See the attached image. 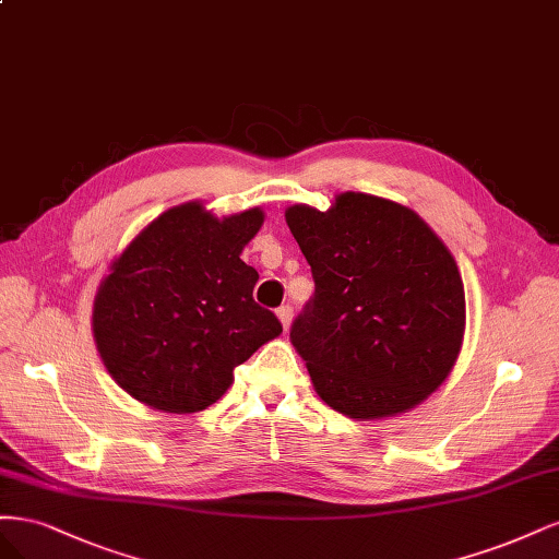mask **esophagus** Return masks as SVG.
<instances>
[{
  "label": "esophagus",
  "mask_w": 559,
  "mask_h": 559,
  "mask_svg": "<svg viewBox=\"0 0 559 559\" xmlns=\"http://www.w3.org/2000/svg\"><path fill=\"white\" fill-rule=\"evenodd\" d=\"M276 316H278V320H281L283 330L287 332V328H290V322H293V306H290V304H283L281 309L276 311Z\"/></svg>",
  "instance_id": "34e87169"
}]
</instances>
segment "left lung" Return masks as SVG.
<instances>
[{
  "label": "left lung",
  "instance_id": "obj_1",
  "mask_svg": "<svg viewBox=\"0 0 559 559\" xmlns=\"http://www.w3.org/2000/svg\"><path fill=\"white\" fill-rule=\"evenodd\" d=\"M285 221L316 283L290 328L316 392L367 420L420 404L464 336V285L443 241L411 209L365 192L330 211L290 206Z\"/></svg>",
  "mask_w": 559,
  "mask_h": 559
}]
</instances>
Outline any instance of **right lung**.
Wrapping results in <instances>:
<instances>
[{"label":"right lung","instance_id":"right-lung-1","mask_svg":"<svg viewBox=\"0 0 559 559\" xmlns=\"http://www.w3.org/2000/svg\"><path fill=\"white\" fill-rule=\"evenodd\" d=\"M262 221L260 209L218 221L197 202L174 206L111 264L93 332L104 367L134 400L204 411L223 397L234 367L283 332L253 299L258 272L241 260Z\"/></svg>","mask_w":559,"mask_h":559}]
</instances>
